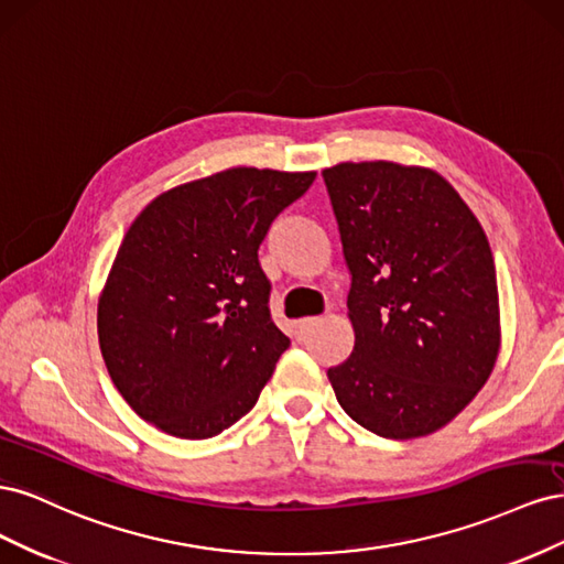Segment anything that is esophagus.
<instances>
[{
  "label": "esophagus",
  "instance_id": "obj_1",
  "mask_svg": "<svg viewBox=\"0 0 564 564\" xmlns=\"http://www.w3.org/2000/svg\"><path fill=\"white\" fill-rule=\"evenodd\" d=\"M319 322H322L319 317H303V319H299V322H296V334H299V338H303L313 327H317Z\"/></svg>",
  "mask_w": 564,
  "mask_h": 564
}]
</instances>
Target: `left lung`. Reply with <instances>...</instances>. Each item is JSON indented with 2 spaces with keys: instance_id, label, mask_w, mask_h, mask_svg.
<instances>
[{
  "instance_id": "obj_1",
  "label": "left lung",
  "mask_w": 564,
  "mask_h": 564,
  "mask_svg": "<svg viewBox=\"0 0 564 564\" xmlns=\"http://www.w3.org/2000/svg\"><path fill=\"white\" fill-rule=\"evenodd\" d=\"M322 178L355 329L350 357L327 371L336 400L379 437L431 435L477 395L499 355L487 235L431 169L344 162Z\"/></svg>"
}]
</instances>
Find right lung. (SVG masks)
Listing matches in <instances>:
<instances>
[{"mask_svg": "<svg viewBox=\"0 0 564 564\" xmlns=\"http://www.w3.org/2000/svg\"><path fill=\"white\" fill-rule=\"evenodd\" d=\"M313 181L237 166L174 187L133 220L98 301V340L143 421L207 440L251 412L289 348L259 249Z\"/></svg>", "mask_w": 564, "mask_h": 564, "instance_id": "obj_1", "label": "right lung"}]
</instances>
